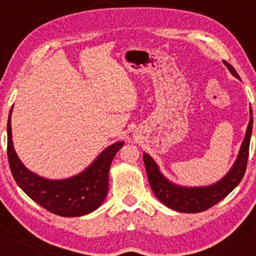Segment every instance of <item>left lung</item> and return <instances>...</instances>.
<instances>
[{"label": "left lung", "mask_w": 256, "mask_h": 256, "mask_svg": "<svg viewBox=\"0 0 256 256\" xmlns=\"http://www.w3.org/2000/svg\"><path fill=\"white\" fill-rule=\"evenodd\" d=\"M224 64L228 68V71L232 73V76L240 80L236 70L226 61H224ZM252 130V112L250 110V120H249L244 140L240 146L238 156L234 161V166L219 182L208 185V186H180V185L172 183L160 172L156 162L152 160L150 155L144 152L143 161H144L148 180L152 192L166 207L177 210V212L200 213L213 207L214 204H216L222 198H226L242 180L246 170Z\"/></svg>", "instance_id": "obj_1"}]
</instances>
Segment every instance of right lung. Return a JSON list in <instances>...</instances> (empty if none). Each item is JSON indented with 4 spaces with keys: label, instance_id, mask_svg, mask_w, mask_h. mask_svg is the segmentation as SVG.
<instances>
[{
    "label": "right lung",
    "instance_id": "obj_1",
    "mask_svg": "<svg viewBox=\"0 0 256 256\" xmlns=\"http://www.w3.org/2000/svg\"><path fill=\"white\" fill-rule=\"evenodd\" d=\"M10 108L7 124V154L13 178L28 198L60 216H80L98 210L108 192L110 164L124 142L106 148L83 172L71 178L52 180L28 171L18 158L12 140Z\"/></svg>",
    "mask_w": 256,
    "mask_h": 256
}]
</instances>
